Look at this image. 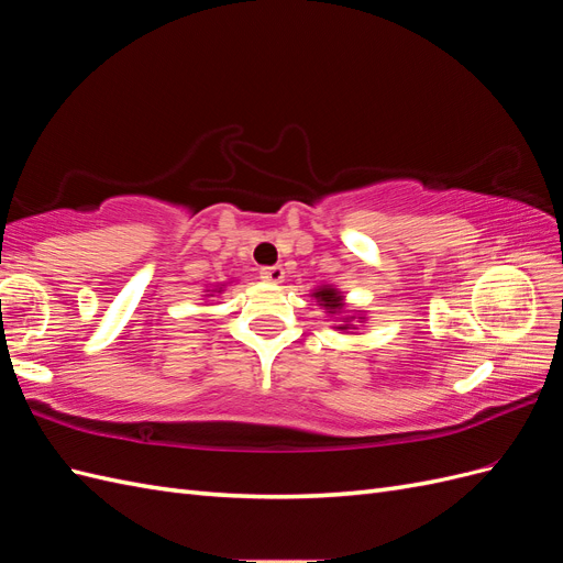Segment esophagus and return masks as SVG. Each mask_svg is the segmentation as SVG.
Listing matches in <instances>:
<instances>
[{
    "label": "esophagus",
    "mask_w": 563,
    "mask_h": 563,
    "mask_svg": "<svg viewBox=\"0 0 563 563\" xmlns=\"http://www.w3.org/2000/svg\"><path fill=\"white\" fill-rule=\"evenodd\" d=\"M261 279H263V282H269V284L284 282V267H279V265L263 267V269H261Z\"/></svg>",
    "instance_id": "34e87169"
}]
</instances>
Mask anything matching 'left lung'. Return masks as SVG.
I'll use <instances>...</instances> for the list:
<instances>
[{
  "instance_id": "1",
  "label": "left lung",
  "mask_w": 563,
  "mask_h": 563,
  "mask_svg": "<svg viewBox=\"0 0 563 563\" xmlns=\"http://www.w3.org/2000/svg\"><path fill=\"white\" fill-rule=\"evenodd\" d=\"M314 298H317V302L321 305L323 310H329L331 314L333 312H340L343 310V296H340V291H335V288H331V286H321V288H317L314 291ZM350 319H354V317H350ZM352 327V323H340V331H347Z\"/></svg>"
}]
</instances>
